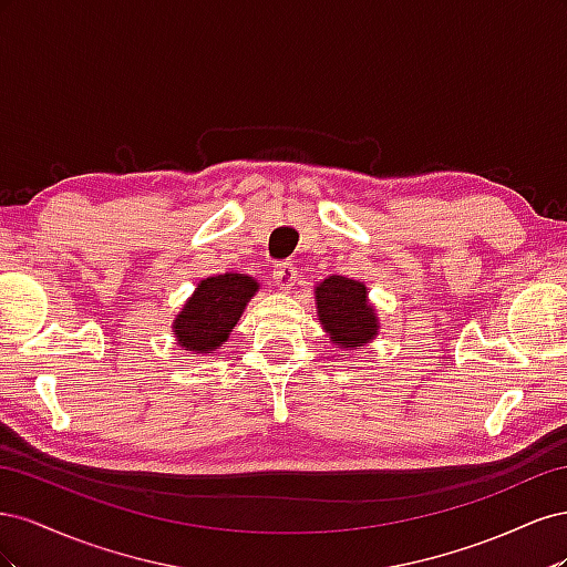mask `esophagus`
<instances>
[{
  "label": "esophagus",
  "instance_id": "1",
  "mask_svg": "<svg viewBox=\"0 0 567 567\" xmlns=\"http://www.w3.org/2000/svg\"><path fill=\"white\" fill-rule=\"evenodd\" d=\"M274 281H277V286L281 290H288L290 286H296V281H298V269L290 262L277 265V267H274Z\"/></svg>",
  "mask_w": 567,
  "mask_h": 567
}]
</instances>
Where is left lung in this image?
Instances as JSON below:
<instances>
[{"label":"left lung","mask_w":567,"mask_h":567,"mask_svg":"<svg viewBox=\"0 0 567 567\" xmlns=\"http://www.w3.org/2000/svg\"><path fill=\"white\" fill-rule=\"evenodd\" d=\"M317 307L323 329L338 340L342 348L357 350L379 331L373 307L367 302V286L331 277L317 288Z\"/></svg>","instance_id":"obj_1"}]
</instances>
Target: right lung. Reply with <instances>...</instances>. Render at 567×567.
I'll return each instance as SVG.
<instances>
[{
  "instance_id": "1",
  "label": "right lung",
  "mask_w": 567,
  "mask_h": 567,
  "mask_svg": "<svg viewBox=\"0 0 567 567\" xmlns=\"http://www.w3.org/2000/svg\"><path fill=\"white\" fill-rule=\"evenodd\" d=\"M257 290L252 277L219 274L205 279L175 319V336L192 352L217 350Z\"/></svg>"
}]
</instances>
